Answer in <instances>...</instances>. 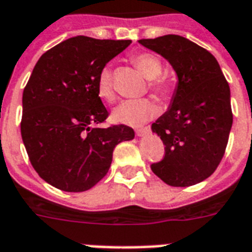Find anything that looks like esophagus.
Here are the masks:
<instances>
[{"label":"esophagus","instance_id":"1","mask_svg":"<svg viewBox=\"0 0 252 252\" xmlns=\"http://www.w3.org/2000/svg\"><path fill=\"white\" fill-rule=\"evenodd\" d=\"M148 130H149V126H145V128H137V129H136V134H137V136H144Z\"/></svg>","mask_w":252,"mask_h":252}]
</instances>
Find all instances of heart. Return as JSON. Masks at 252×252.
Wrapping results in <instances>:
<instances>
[{"label":"heart","mask_w":252,"mask_h":252,"mask_svg":"<svg viewBox=\"0 0 252 252\" xmlns=\"http://www.w3.org/2000/svg\"><path fill=\"white\" fill-rule=\"evenodd\" d=\"M130 63L140 72L149 78L150 90L162 96L171 94L172 84L167 77L162 76V61L161 59L150 52H138L130 56ZM96 91L100 98L107 103L115 100L114 80L112 70L110 68H103L98 74L96 80ZM158 108L156 103L149 98L130 99L123 102L114 111V120L126 126H140L149 122L157 115Z\"/></svg>","instance_id":"heart-1"}]
</instances>
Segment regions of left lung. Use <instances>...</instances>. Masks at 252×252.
<instances>
[{
	"label": "left lung",
	"instance_id": "1",
	"mask_svg": "<svg viewBox=\"0 0 252 252\" xmlns=\"http://www.w3.org/2000/svg\"><path fill=\"white\" fill-rule=\"evenodd\" d=\"M178 74L170 110L153 123L165 156L152 171L172 187H189L216 171L226 150L233 112L230 87L209 51L179 35L138 40Z\"/></svg>",
	"mask_w": 252,
	"mask_h": 252
}]
</instances>
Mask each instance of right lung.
Returning <instances> with one entry per match:
<instances>
[{
    "instance_id": "obj_1",
    "label": "right lung",
    "mask_w": 252,
    "mask_h": 252,
    "mask_svg": "<svg viewBox=\"0 0 252 252\" xmlns=\"http://www.w3.org/2000/svg\"><path fill=\"white\" fill-rule=\"evenodd\" d=\"M130 40L74 36L43 53L23 90L21 133L41 179L66 192H84L108 172L115 146L134 137L124 124L91 128L108 118L96 80Z\"/></svg>"
}]
</instances>
